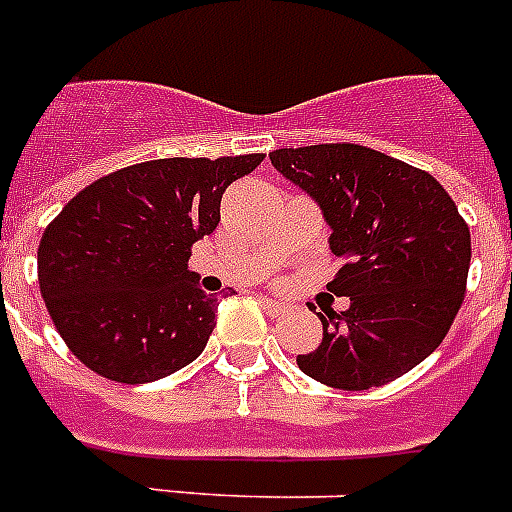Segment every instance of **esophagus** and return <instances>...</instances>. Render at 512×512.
Returning <instances> with one entry per match:
<instances>
[{
	"label": "esophagus",
	"mask_w": 512,
	"mask_h": 512,
	"mask_svg": "<svg viewBox=\"0 0 512 512\" xmlns=\"http://www.w3.org/2000/svg\"><path fill=\"white\" fill-rule=\"evenodd\" d=\"M259 303H261V308H264L266 313H269V316H282V313H285V303H282V300L264 298V295H261Z\"/></svg>",
	"instance_id": "obj_1"
}]
</instances>
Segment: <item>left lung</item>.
Segmentation results:
<instances>
[{
    "label": "left lung",
    "mask_w": 512,
    "mask_h": 512,
    "mask_svg": "<svg viewBox=\"0 0 512 512\" xmlns=\"http://www.w3.org/2000/svg\"><path fill=\"white\" fill-rule=\"evenodd\" d=\"M274 168L321 207L342 259L326 290L323 339L298 355L313 381L344 391L383 386L430 357L464 303L469 225L430 173L362 144L269 152Z\"/></svg>",
    "instance_id": "1"
}]
</instances>
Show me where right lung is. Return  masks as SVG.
Listing matches in <instances>:
<instances>
[{"instance_id": "1", "label": "right lung", "mask_w": 512, "mask_h": 512, "mask_svg": "<svg viewBox=\"0 0 512 512\" xmlns=\"http://www.w3.org/2000/svg\"><path fill=\"white\" fill-rule=\"evenodd\" d=\"M264 160L165 157L98 178L38 246V285L72 355L108 381L150 383L202 355L217 295L189 272L225 189Z\"/></svg>"}]
</instances>
